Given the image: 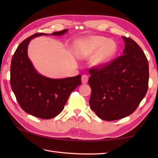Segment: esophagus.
<instances>
[{
    "instance_id": "1",
    "label": "esophagus",
    "mask_w": 158,
    "mask_h": 158,
    "mask_svg": "<svg viewBox=\"0 0 158 158\" xmlns=\"http://www.w3.org/2000/svg\"><path fill=\"white\" fill-rule=\"evenodd\" d=\"M88 80H89V76L86 75V74H84L81 77V82L83 84H86L88 82Z\"/></svg>"
}]
</instances>
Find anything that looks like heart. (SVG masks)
I'll list each match as a JSON object with an SVG mask.
<instances>
[{"label": "heart", "instance_id": "heart-1", "mask_svg": "<svg viewBox=\"0 0 158 158\" xmlns=\"http://www.w3.org/2000/svg\"><path fill=\"white\" fill-rule=\"evenodd\" d=\"M85 50L90 53H98L94 60L95 65L101 66L109 63L117 53L116 42L105 37H93L88 42Z\"/></svg>", "mask_w": 158, "mask_h": 158}]
</instances>
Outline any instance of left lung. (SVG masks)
Returning a JSON list of instances; mask_svg holds the SVG:
<instances>
[{
	"label": "left lung",
	"instance_id": "obj_1",
	"mask_svg": "<svg viewBox=\"0 0 158 158\" xmlns=\"http://www.w3.org/2000/svg\"><path fill=\"white\" fill-rule=\"evenodd\" d=\"M123 39L125 42L123 54L89 69L90 106L104 121L130 116L148 90L149 68L145 53L130 37Z\"/></svg>",
	"mask_w": 158,
	"mask_h": 158
}]
</instances>
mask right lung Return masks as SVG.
Segmentation results:
<instances>
[{
  "mask_svg": "<svg viewBox=\"0 0 158 158\" xmlns=\"http://www.w3.org/2000/svg\"><path fill=\"white\" fill-rule=\"evenodd\" d=\"M67 31L54 32L52 35H61ZM43 35L49 34L35 33L18 46L11 61L10 85L23 111L40 118L51 119L63 110L72 92L81 84V77L54 79L37 73L28 57V45L31 39Z\"/></svg>",
  "mask_w": 158,
  "mask_h": 158,
  "instance_id": "add662e5",
  "label": "right lung"
}]
</instances>
